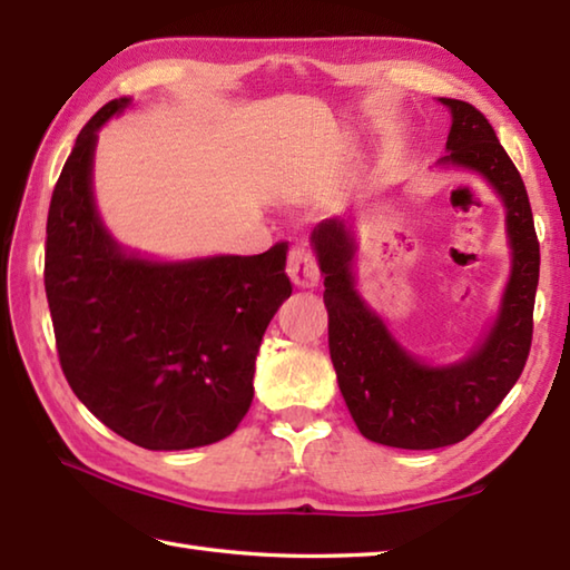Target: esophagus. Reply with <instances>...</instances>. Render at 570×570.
Returning <instances> with one entry per match:
<instances>
[{"mask_svg": "<svg viewBox=\"0 0 570 570\" xmlns=\"http://www.w3.org/2000/svg\"><path fill=\"white\" fill-rule=\"evenodd\" d=\"M288 276H292V282L301 288H313L318 284V262L306 245H296L292 254H288Z\"/></svg>", "mask_w": 570, "mask_h": 570, "instance_id": "obj_1", "label": "esophagus"}]
</instances>
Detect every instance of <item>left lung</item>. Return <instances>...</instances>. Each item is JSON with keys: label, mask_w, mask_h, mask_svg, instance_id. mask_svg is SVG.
<instances>
[{"label": "left lung", "mask_w": 570, "mask_h": 570, "mask_svg": "<svg viewBox=\"0 0 570 570\" xmlns=\"http://www.w3.org/2000/svg\"><path fill=\"white\" fill-rule=\"evenodd\" d=\"M441 102L451 110L453 125L439 164L475 171L507 208L512 274L500 316L480 347L455 365H423L355 292L357 245L343 217L323 220L311 233L325 274L328 345L345 404L365 439L406 451H433L468 439L510 394L534 333L539 239L524 180L485 115L463 100Z\"/></svg>", "instance_id": "left-lung-1"}]
</instances>
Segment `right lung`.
Listing matches in <instances>:
<instances>
[{"instance_id": "obj_1", "label": "right lung", "mask_w": 570, "mask_h": 570, "mask_svg": "<svg viewBox=\"0 0 570 570\" xmlns=\"http://www.w3.org/2000/svg\"><path fill=\"white\" fill-rule=\"evenodd\" d=\"M107 102L80 129L51 196L43 284L70 390L107 429L149 451L223 441L254 396V360L292 296L286 242L254 257L149 262L107 233L92 198Z\"/></svg>"}]
</instances>
